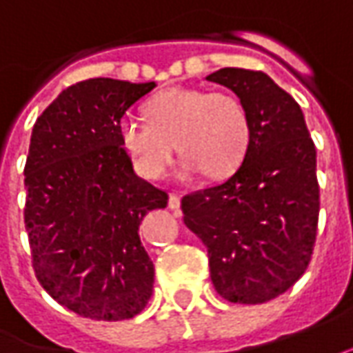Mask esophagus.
Wrapping results in <instances>:
<instances>
[{"label":"esophagus","mask_w":353,"mask_h":353,"mask_svg":"<svg viewBox=\"0 0 353 353\" xmlns=\"http://www.w3.org/2000/svg\"><path fill=\"white\" fill-rule=\"evenodd\" d=\"M168 207L172 208L174 212H179V208H181V199L172 193V195L168 196Z\"/></svg>","instance_id":"1"}]
</instances>
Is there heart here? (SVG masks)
Returning <instances> with one entry per match:
<instances>
[{"label": "heart", "instance_id": "b5f03b06", "mask_svg": "<svg viewBox=\"0 0 353 353\" xmlns=\"http://www.w3.org/2000/svg\"><path fill=\"white\" fill-rule=\"evenodd\" d=\"M145 112L148 121L127 117L119 123V139L137 172L148 179L164 176L176 148L183 157V179L203 172L224 177L245 157L249 117L230 92L174 86L150 98Z\"/></svg>", "mask_w": 353, "mask_h": 353}]
</instances>
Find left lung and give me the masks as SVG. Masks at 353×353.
Returning <instances> with one entry per match:
<instances>
[{
	"instance_id": "1",
	"label": "left lung",
	"mask_w": 353,
	"mask_h": 353,
	"mask_svg": "<svg viewBox=\"0 0 353 353\" xmlns=\"http://www.w3.org/2000/svg\"><path fill=\"white\" fill-rule=\"evenodd\" d=\"M249 117L243 162L226 181L183 196L185 226L207 247L212 284L232 303H263L307 268L319 220L317 150L303 112L263 71L224 67Z\"/></svg>"
}]
</instances>
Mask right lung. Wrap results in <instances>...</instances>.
Returning <instances> with one entry per match:
<instances>
[{"instance_id":"right-lung-1","label":"right lung","mask_w":353,"mask_h":353,"mask_svg":"<svg viewBox=\"0 0 353 353\" xmlns=\"http://www.w3.org/2000/svg\"><path fill=\"white\" fill-rule=\"evenodd\" d=\"M154 86L88 79L65 88L32 127L25 224L36 278L83 317L131 319L152 296L154 265L139 226L168 195L137 176L119 123Z\"/></svg>"}]
</instances>
